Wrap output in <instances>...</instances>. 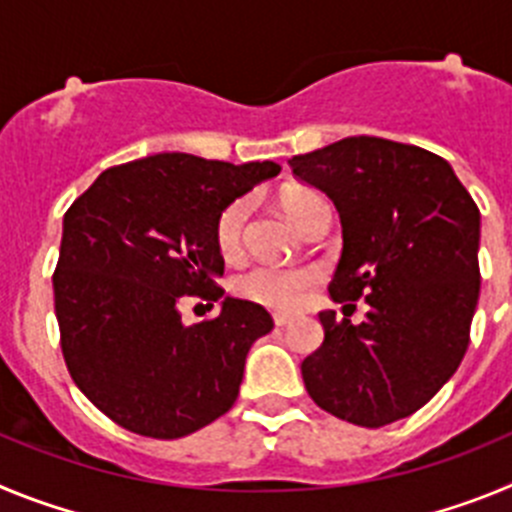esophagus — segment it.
Wrapping results in <instances>:
<instances>
[{
    "label": "esophagus",
    "instance_id": "obj_1",
    "mask_svg": "<svg viewBox=\"0 0 512 512\" xmlns=\"http://www.w3.org/2000/svg\"><path fill=\"white\" fill-rule=\"evenodd\" d=\"M289 315H284V312H274V325H277V328H284V325H289Z\"/></svg>",
    "mask_w": 512,
    "mask_h": 512
}]
</instances>
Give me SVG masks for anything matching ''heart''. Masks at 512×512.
I'll return each instance as SVG.
<instances>
[{
	"label": "heart",
	"mask_w": 512,
	"mask_h": 512,
	"mask_svg": "<svg viewBox=\"0 0 512 512\" xmlns=\"http://www.w3.org/2000/svg\"><path fill=\"white\" fill-rule=\"evenodd\" d=\"M318 194L307 192V189H289L282 194V207L297 225L305 223L307 212L315 205H320ZM246 223H248V202L235 200L220 212L215 223V243L217 251L223 253L225 259H238L243 253L246 243ZM318 277L310 269H284V266L259 264L251 266L235 277L233 289L235 295L248 302H256L269 310L289 312L297 310L302 300L315 287Z\"/></svg>",
	"instance_id": "heart-1"
}]
</instances>
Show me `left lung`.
Segmentation results:
<instances>
[{"label":"left lung","instance_id":"left-lung-1","mask_svg":"<svg viewBox=\"0 0 512 512\" xmlns=\"http://www.w3.org/2000/svg\"><path fill=\"white\" fill-rule=\"evenodd\" d=\"M333 200L343 253L328 292L364 297V323L320 312L325 338L302 361L318 408L364 428L408 418L454 377L479 300V210L449 161L354 135L289 161Z\"/></svg>","mask_w":512,"mask_h":512}]
</instances>
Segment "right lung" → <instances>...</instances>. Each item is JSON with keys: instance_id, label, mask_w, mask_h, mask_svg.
<instances>
[{"instance_id": "right-lung-1", "label": "right lung", "mask_w": 512, "mask_h": 512, "mask_svg": "<svg viewBox=\"0 0 512 512\" xmlns=\"http://www.w3.org/2000/svg\"><path fill=\"white\" fill-rule=\"evenodd\" d=\"M274 161L156 153L112 166L63 215L53 274L63 359L107 418L148 438H182L233 408L248 348L274 328L256 302L184 325V297L217 302L220 212L274 179Z\"/></svg>"}]
</instances>
